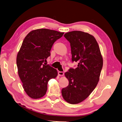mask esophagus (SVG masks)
Wrapping results in <instances>:
<instances>
[{
    "instance_id": "obj_1",
    "label": "esophagus",
    "mask_w": 122,
    "mask_h": 122,
    "mask_svg": "<svg viewBox=\"0 0 122 122\" xmlns=\"http://www.w3.org/2000/svg\"><path fill=\"white\" fill-rule=\"evenodd\" d=\"M58 75H59V76H63V75H64V72H62V71H59Z\"/></svg>"
}]
</instances>
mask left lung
Instances as JSON below:
<instances>
[{
  "label": "left lung",
  "mask_w": 122,
  "mask_h": 122,
  "mask_svg": "<svg viewBox=\"0 0 122 122\" xmlns=\"http://www.w3.org/2000/svg\"><path fill=\"white\" fill-rule=\"evenodd\" d=\"M69 41L72 61L77 67L65 73L69 85L62 90V96L70 104H77L90 96L98 83L103 66V58L96 38L81 31L66 33Z\"/></svg>",
  "instance_id": "1"
}]
</instances>
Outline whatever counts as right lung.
Returning a JSON list of instances; mask_svg holds the SVG:
<instances>
[{
  "label": "right lung",
  "mask_w": 122,
  "mask_h": 122,
  "mask_svg": "<svg viewBox=\"0 0 122 122\" xmlns=\"http://www.w3.org/2000/svg\"><path fill=\"white\" fill-rule=\"evenodd\" d=\"M64 32L47 29H39L26 35L17 53L16 64L19 76L24 91L31 98L45 96L47 84L57 76L56 69L44 62L51 55L54 42Z\"/></svg>",
  "instance_id": "add662e5"
}]
</instances>
